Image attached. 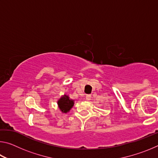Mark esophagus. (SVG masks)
<instances>
[{
	"label": "esophagus",
	"instance_id": "1",
	"mask_svg": "<svg viewBox=\"0 0 158 158\" xmlns=\"http://www.w3.org/2000/svg\"><path fill=\"white\" fill-rule=\"evenodd\" d=\"M90 98H91V95H85V100H86L87 101H89L90 100Z\"/></svg>",
	"mask_w": 158,
	"mask_h": 158
}]
</instances>
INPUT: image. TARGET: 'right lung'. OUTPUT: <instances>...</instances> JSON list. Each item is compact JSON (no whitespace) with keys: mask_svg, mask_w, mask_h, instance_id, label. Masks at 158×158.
<instances>
[{"mask_svg":"<svg viewBox=\"0 0 158 158\" xmlns=\"http://www.w3.org/2000/svg\"><path fill=\"white\" fill-rule=\"evenodd\" d=\"M58 106L62 113H68L74 106V100L69 99V96L64 95L58 100Z\"/></svg>","mask_w":158,"mask_h":158,"instance_id":"obj_1","label":"right lung"}]
</instances>
